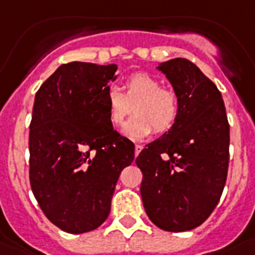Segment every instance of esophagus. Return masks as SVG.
Segmentation results:
<instances>
[{
	"mask_svg": "<svg viewBox=\"0 0 255 255\" xmlns=\"http://www.w3.org/2000/svg\"><path fill=\"white\" fill-rule=\"evenodd\" d=\"M141 149H143V145H140V144H136L135 145V155H136V156H137V155L140 153Z\"/></svg>",
	"mask_w": 255,
	"mask_h": 255,
	"instance_id": "34e87169",
	"label": "esophagus"
}]
</instances>
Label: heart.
<instances>
[{
	"mask_svg": "<svg viewBox=\"0 0 255 255\" xmlns=\"http://www.w3.org/2000/svg\"><path fill=\"white\" fill-rule=\"evenodd\" d=\"M106 104L108 120L114 127L123 126L124 133L133 139H141L155 132L163 133L174 127L179 116V100L174 91L162 88L160 81L147 73H135L124 84V93L116 87L107 88Z\"/></svg>",
	"mask_w": 255,
	"mask_h": 255,
	"instance_id": "obj_1",
	"label": "heart"
}]
</instances>
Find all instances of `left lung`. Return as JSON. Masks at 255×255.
<instances>
[{"label":"left lung","mask_w":255,"mask_h":255,"mask_svg":"<svg viewBox=\"0 0 255 255\" xmlns=\"http://www.w3.org/2000/svg\"><path fill=\"white\" fill-rule=\"evenodd\" d=\"M179 100L174 127L141 149L136 164L143 174L145 213L159 229H195L218 205L229 170L230 126L217 85L186 58L158 67Z\"/></svg>","instance_id":"1"}]
</instances>
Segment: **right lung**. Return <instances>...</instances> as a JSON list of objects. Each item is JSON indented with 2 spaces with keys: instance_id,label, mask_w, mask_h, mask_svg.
Listing matches in <instances>:
<instances>
[{
  "instance_id": "right-lung-1",
  "label": "right lung",
  "mask_w": 255,
  "mask_h": 255,
  "mask_svg": "<svg viewBox=\"0 0 255 255\" xmlns=\"http://www.w3.org/2000/svg\"><path fill=\"white\" fill-rule=\"evenodd\" d=\"M118 67L63 64L37 91L29 126V180L40 209L63 231L95 230L108 217L135 144L108 120L106 92Z\"/></svg>"
}]
</instances>
